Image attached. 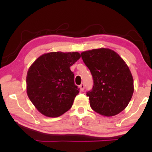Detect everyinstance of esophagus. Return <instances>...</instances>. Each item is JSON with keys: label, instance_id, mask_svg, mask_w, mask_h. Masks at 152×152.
Returning <instances> with one entry per match:
<instances>
[{"label": "esophagus", "instance_id": "esophagus-1", "mask_svg": "<svg viewBox=\"0 0 152 152\" xmlns=\"http://www.w3.org/2000/svg\"><path fill=\"white\" fill-rule=\"evenodd\" d=\"M79 87H80V88L81 91H84V83L81 84Z\"/></svg>", "mask_w": 152, "mask_h": 152}]
</instances>
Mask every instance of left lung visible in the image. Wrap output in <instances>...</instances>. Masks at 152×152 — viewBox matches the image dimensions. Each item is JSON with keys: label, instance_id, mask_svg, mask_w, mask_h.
<instances>
[{"label": "left lung", "instance_id": "obj_1", "mask_svg": "<svg viewBox=\"0 0 152 152\" xmlns=\"http://www.w3.org/2000/svg\"><path fill=\"white\" fill-rule=\"evenodd\" d=\"M81 56L93 79L92 90L86 92L92 110L106 117L119 114L127 107L134 91L129 67L109 49L86 51Z\"/></svg>", "mask_w": 152, "mask_h": 152}]
</instances>
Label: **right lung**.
<instances>
[{"mask_svg":"<svg viewBox=\"0 0 152 152\" xmlns=\"http://www.w3.org/2000/svg\"><path fill=\"white\" fill-rule=\"evenodd\" d=\"M80 58L78 52H50L41 56L30 66L27 93L43 115L58 117L72 106L79 88L70 67Z\"/></svg>","mask_w":152,"mask_h":152,"instance_id":"add662e5","label":"right lung"}]
</instances>
